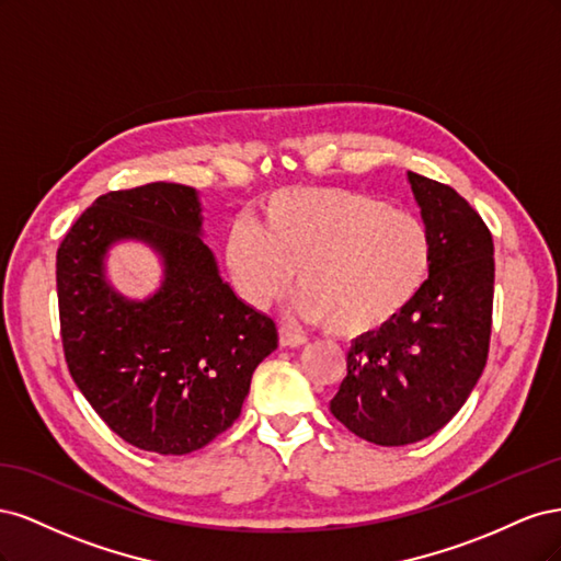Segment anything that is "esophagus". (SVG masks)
<instances>
[{"instance_id":"esophagus-1","label":"esophagus","mask_w":561,"mask_h":561,"mask_svg":"<svg viewBox=\"0 0 561 561\" xmlns=\"http://www.w3.org/2000/svg\"><path fill=\"white\" fill-rule=\"evenodd\" d=\"M278 342H280V346L297 348V346L307 344V336H304L295 325H290V322H280V328H278Z\"/></svg>"}]
</instances>
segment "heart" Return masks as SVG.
Here are the masks:
<instances>
[{
    "instance_id": "1",
    "label": "heart",
    "mask_w": 561,
    "mask_h": 561,
    "mask_svg": "<svg viewBox=\"0 0 561 561\" xmlns=\"http://www.w3.org/2000/svg\"><path fill=\"white\" fill-rule=\"evenodd\" d=\"M431 266L421 217L336 186L271 194L225 241L229 280L250 309L285 297L297 271L295 311L339 336L386 328L419 297Z\"/></svg>"
}]
</instances>
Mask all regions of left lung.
I'll return each mask as SVG.
<instances>
[{
    "label": "left lung",
    "mask_w": 561,
    "mask_h": 561,
    "mask_svg": "<svg viewBox=\"0 0 561 561\" xmlns=\"http://www.w3.org/2000/svg\"><path fill=\"white\" fill-rule=\"evenodd\" d=\"M433 266L419 297L386 328L355 339L330 412L358 437L402 447L437 433L482 377L494 307V241L451 186L407 173Z\"/></svg>",
    "instance_id": "1"
}]
</instances>
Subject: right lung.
Masks as SVG:
<instances>
[{
	"label": "right lung",
	"instance_id": "obj_1",
	"mask_svg": "<svg viewBox=\"0 0 561 561\" xmlns=\"http://www.w3.org/2000/svg\"><path fill=\"white\" fill-rule=\"evenodd\" d=\"M198 192L151 182L110 192L67 231L56 257L65 360L98 416L128 445L182 456L239 419L252 371L278 346L274 320L219 276L203 243ZM140 240L164 264L147 300L104 276L112 244Z\"/></svg>",
	"mask_w": 561,
	"mask_h": 561
}]
</instances>
